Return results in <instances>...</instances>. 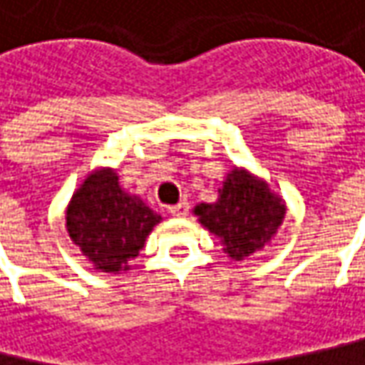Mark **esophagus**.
Returning <instances> with one entry per match:
<instances>
[{"mask_svg":"<svg viewBox=\"0 0 365 365\" xmlns=\"http://www.w3.org/2000/svg\"><path fill=\"white\" fill-rule=\"evenodd\" d=\"M187 210H190V204H187L185 200H182L180 204H175V206H171V208H169V212L173 214V216H185Z\"/></svg>","mask_w":365,"mask_h":365,"instance_id":"1","label":"esophagus"}]
</instances>
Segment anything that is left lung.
<instances>
[{
	"label": "left lung",
	"instance_id": "obj_1",
	"mask_svg": "<svg viewBox=\"0 0 365 365\" xmlns=\"http://www.w3.org/2000/svg\"><path fill=\"white\" fill-rule=\"evenodd\" d=\"M198 220L225 245V253L241 262L276 235L286 206L269 192L267 183L235 169L218 190V200L194 208Z\"/></svg>",
	"mask_w": 365,
	"mask_h": 365
}]
</instances>
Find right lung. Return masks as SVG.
<instances>
[{
	"label": "right lung",
	"mask_w": 365,
	"mask_h": 365,
	"mask_svg": "<svg viewBox=\"0 0 365 365\" xmlns=\"http://www.w3.org/2000/svg\"><path fill=\"white\" fill-rule=\"evenodd\" d=\"M157 222L161 216L138 196H128L112 169L93 171L67 208L69 237L102 272L128 269Z\"/></svg>",
	"instance_id": "1"
}]
</instances>
